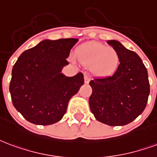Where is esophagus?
Returning a JSON list of instances; mask_svg holds the SVG:
<instances>
[{
    "label": "esophagus",
    "mask_w": 157,
    "mask_h": 157,
    "mask_svg": "<svg viewBox=\"0 0 157 157\" xmlns=\"http://www.w3.org/2000/svg\"><path fill=\"white\" fill-rule=\"evenodd\" d=\"M84 80H85V83H86V84H87V83H89V82H90V76L87 75H85Z\"/></svg>",
    "instance_id": "1"
}]
</instances>
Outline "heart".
Here are the masks:
<instances>
[{"instance_id": "1", "label": "heart", "mask_w": 157, "mask_h": 157, "mask_svg": "<svg viewBox=\"0 0 157 157\" xmlns=\"http://www.w3.org/2000/svg\"><path fill=\"white\" fill-rule=\"evenodd\" d=\"M75 56L90 71L98 76L112 75L120 65V55L117 50L99 42L83 44L75 50ZM75 61V57H71Z\"/></svg>"}]
</instances>
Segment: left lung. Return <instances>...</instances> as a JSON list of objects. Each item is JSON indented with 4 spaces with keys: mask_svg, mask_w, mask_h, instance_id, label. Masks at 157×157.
<instances>
[{
    "mask_svg": "<svg viewBox=\"0 0 157 157\" xmlns=\"http://www.w3.org/2000/svg\"><path fill=\"white\" fill-rule=\"evenodd\" d=\"M107 43L120 55V65L112 75L90 82L91 112L97 121L111 126H125L140 116L147 106L150 94L147 70L136 52L119 41Z\"/></svg>",
    "mask_w": 157,
    "mask_h": 157,
    "instance_id": "1",
    "label": "left lung"
}]
</instances>
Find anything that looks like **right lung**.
<instances>
[{"mask_svg": "<svg viewBox=\"0 0 157 157\" xmlns=\"http://www.w3.org/2000/svg\"><path fill=\"white\" fill-rule=\"evenodd\" d=\"M77 41L44 40L17 59L9 90L13 105L29 122L47 126L61 121L70 99L84 84L82 72L71 77L61 73Z\"/></svg>", "mask_w": 157, "mask_h": 157, "instance_id": "1", "label": "right lung"}]
</instances>
